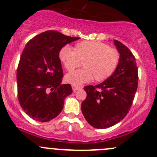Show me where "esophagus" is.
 Segmentation results:
<instances>
[{
  "instance_id": "1",
  "label": "esophagus",
  "mask_w": 157,
  "mask_h": 157,
  "mask_svg": "<svg viewBox=\"0 0 157 157\" xmlns=\"http://www.w3.org/2000/svg\"><path fill=\"white\" fill-rule=\"evenodd\" d=\"M72 89H73V90H74V91H76V90H80V86H75V85H73Z\"/></svg>"
}]
</instances>
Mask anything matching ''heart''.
Masks as SVG:
<instances>
[{"label": "heart", "instance_id": "heart-1", "mask_svg": "<svg viewBox=\"0 0 157 157\" xmlns=\"http://www.w3.org/2000/svg\"><path fill=\"white\" fill-rule=\"evenodd\" d=\"M58 56L69 71L79 67L83 61V68L69 73L65 77L67 83L75 86H81L93 78L96 81L106 80L115 71L120 59L116 49L97 41L78 42L74 49L66 45L61 48Z\"/></svg>", "mask_w": 157, "mask_h": 157}]
</instances>
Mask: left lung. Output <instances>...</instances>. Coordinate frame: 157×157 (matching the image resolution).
Here are the masks:
<instances>
[{
    "label": "left lung",
    "instance_id": "left-lung-1",
    "mask_svg": "<svg viewBox=\"0 0 157 157\" xmlns=\"http://www.w3.org/2000/svg\"><path fill=\"white\" fill-rule=\"evenodd\" d=\"M114 44L120 54L118 66L111 77L96 86H86V98L81 104L83 115L93 128L103 129L115 125L127 115L138 84L135 58L118 40Z\"/></svg>",
    "mask_w": 157,
    "mask_h": 157
}]
</instances>
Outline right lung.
<instances>
[{
  "mask_svg": "<svg viewBox=\"0 0 157 157\" xmlns=\"http://www.w3.org/2000/svg\"><path fill=\"white\" fill-rule=\"evenodd\" d=\"M79 39L48 30L25 46L17 67V94L22 109L33 119L46 122L62 111L72 88L61 84L63 70L58 54L63 46Z\"/></svg>",
  "mask_w": 157,
  "mask_h": 157,
  "instance_id": "1",
  "label": "right lung"
}]
</instances>
